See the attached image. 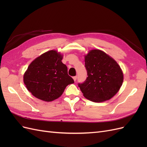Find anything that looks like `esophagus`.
<instances>
[{"label":"esophagus","mask_w":147,"mask_h":147,"mask_svg":"<svg viewBox=\"0 0 147 147\" xmlns=\"http://www.w3.org/2000/svg\"><path fill=\"white\" fill-rule=\"evenodd\" d=\"M77 76H74V77H73V79H74V80L75 82L77 80Z\"/></svg>","instance_id":"1"}]
</instances>
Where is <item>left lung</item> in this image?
<instances>
[{"label": "left lung", "mask_w": 147, "mask_h": 147, "mask_svg": "<svg viewBox=\"0 0 147 147\" xmlns=\"http://www.w3.org/2000/svg\"><path fill=\"white\" fill-rule=\"evenodd\" d=\"M88 77L78 83L84 97L101 102L110 99L117 94L123 82V74L112 57L99 50H92L85 56Z\"/></svg>", "instance_id": "8db88e82"}]
</instances>
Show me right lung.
I'll list each match as a JSON object with an SVG mask.
<instances>
[{
  "instance_id": "right-lung-1",
  "label": "right lung",
  "mask_w": 147,
  "mask_h": 147,
  "mask_svg": "<svg viewBox=\"0 0 147 147\" xmlns=\"http://www.w3.org/2000/svg\"><path fill=\"white\" fill-rule=\"evenodd\" d=\"M63 55L50 50L34 59L24 73L23 80L28 90L40 100L51 102L59 97L66 86L74 83L62 63Z\"/></svg>"
}]
</instances>
